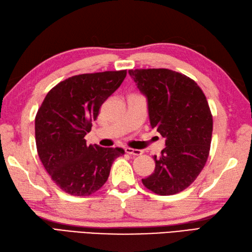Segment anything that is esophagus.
<instances>
[{
	"instance_id": "1",
	"label": "esophagus",
	"mask_w": 252,
	"mask_h": 252,
	"mask_svg": "<svg viewBox=\"0 0 252 252\" xmlns=\"http://www.w3.org/2000/svg\"><path fill=\"white\" fill-rule=\"evenodd\" d=\"M125 151L126 153L127 154V155H130V156H140L143 154V151L142 150H139V149H132V148H126L125 149Z\"/></svg>"
}]
</instances>
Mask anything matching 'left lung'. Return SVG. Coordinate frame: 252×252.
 Returning <instances> with one entry per match:
<instances>
[{"label": "left lung", "instance_id": "obj_1", "mask_svg": "<svg viewBox=\"0 0 252 252\" xmlns=\"http://www.w3.org/2000/svg\"><path fill=\"white\" fill-rule=\"evenodd\" d=\"M147 99L150 126L165 138L160 158L154 156V173L142 179L160 195L185 190L207 161L213 116L206 96L194 80L167 68L130 69Z\"/></svg>", "mask_w": 252, "mask_h": 252}]
</instances>
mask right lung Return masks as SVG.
Returning <instances> with one entry per match:
<instances>
[{"instance_id": "right-lung-1", "label": "right lung", "mask_w": 252, "mask_h": 252, "mask_svg": "<svg viewBox=\"0 0 252 252\" xmlns=\"http://www.w3.org/2000/svg\"><path fill=\"white\" fill-rule=\"evenodd\" d=\"M126 71L81 74L61 81L47 93L35 118V140L45 169L58 187L87 196L108 179L122 148L86 143L99 107L118 89Z\"/></svg>"}]
</instances>
